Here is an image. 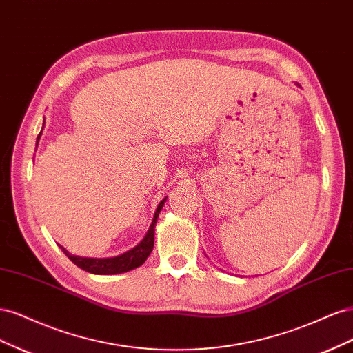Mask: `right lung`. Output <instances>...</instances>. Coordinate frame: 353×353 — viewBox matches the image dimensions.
<instances>
[{"label":"right lung","mask_w":353,"mask_h":353,"mask_svg":"<svg viewBox=\"0 0 353 353\" xmlns=\"http://www.w3.org/2000/svg\"><path fill=\"white\" fill-rule=\"evenodd\" d=\"M42 128H44V126H42ZM41 134H42V130H41V132L37 138V145L39 143ZM166 199L168 197H165L162 201H160L159 206L156 208L153 221L150 223V228L147 230L144 239L140 243H138L135 248H132L131 250H128L122 254L113 256V258H82V256H77V254L69 253L65 248H63V245H60V248L74 265L79 266L81 270L91 272V274L113 275V274H122V272H128L131 270H135V268H138V266H141L145 262V259L148 258V256H150V253L153 250L154 228H156V223H157L159 213H160V210L163 209Z\"/></svg>","instance_id":"add662e5"}]
</instances>
